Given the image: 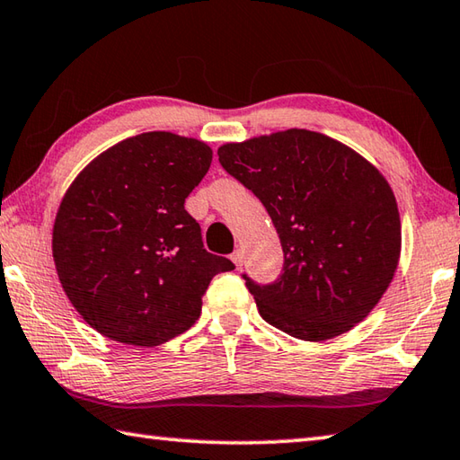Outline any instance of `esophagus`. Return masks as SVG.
Wrapping results in <instances>:
<instances>
[{"instance_id": "34e87169", "label": "esophagus", "mask_w": 460, "mask_h": 460, "mask_svg": "<svg viewBox=\"0 0 460 460\" xmlns=\"http://www.w3.org/2000/svg\"><path fill=\"white\" fill-rule=\"evenodd\" d=\"M232 262L234 264H236V268H240L242 264H244V252H242V250L240 248H236V250H234V252H232Z\"/></svg>"}]
</instances>
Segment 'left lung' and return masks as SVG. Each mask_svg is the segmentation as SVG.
<instances>
[{
    "label": "left lung",
    "mask_w": 460,
    "mask_h": 460,
    "mask_svg": "<svg viewBox=\"0 0 460 460\" xmlns=\"http://www.w3.org/2000/svg\"><path fill=\"white\" fill-rule=\"evenodd\" d=\"M218 160L262 202L282 244L274 282L242 274L260 316L310 342L365 320L401 256V218L385 176L349 146L296 128L222 146Z\"/></svg>",
    "instance_id": "left-lung-1"
}]
</instances>
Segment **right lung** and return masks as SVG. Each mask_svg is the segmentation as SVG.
I'll return each mask as SVG.
<instances>
[{"instance_id": "add662e5", "label": "right lung", "mask_w": 460, "mask_h": 460, "mask_svg": "<svg viewBox=\"0 0 460 460\" xmlns=\"http://www.w3.org/2000/svg\"><path fill=\"white\" fill-rule=\"evenodd\" d=\"M212 164L194 137L146 132L111 146L67 188L54 262L69 302L111 341L158 346L192 326L208 284L234 270L210 254L184 202Z\"/></svg>"}]
</instances>
